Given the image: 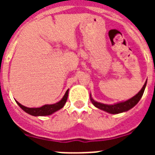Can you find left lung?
<instances>
[{
    "label": "left lung",
    "mask_w": 155,
    "mask_h": 155,
    "mask_svg": "<svg viewBox=\"0 0 155 155\" xmlns=\"http://www.w3.org/2000/svg\"><path fill=\"white\" fill-rule=\"evenodd\" d=\"M147 86V81L145 83V84L143 85L142 88L139 91V92L136 94L134 97H132L131 99L125 101L120 102V103H117L115 104H104L99 103V102L95 101L94 100L92 99L91 96H90V100L92 103L93 104V105L97 108L101 109V110L105 111L107 113H112V114H117V113H123V112H126V111L130 110V108H132L133 107H134L140 99L142 98V95L144 93L145 88Z\"/></svg>",
    "instance_id": "1"
}]
</instances>
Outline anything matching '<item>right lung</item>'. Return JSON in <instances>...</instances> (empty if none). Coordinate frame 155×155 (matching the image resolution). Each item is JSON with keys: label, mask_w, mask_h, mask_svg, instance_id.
<instances>
[{"label": "right lung", "mask_w": 155, "mask_h": 155, "mask_svg": "<svg viewBox=\"0 0 155 155\" xmlns=\"http://www.w3.org/2000/svg\"><path fill=\"white\" fill-rule=\"evenodd\" d=\"M68 91L69 89L67 90L65 95L63 96V97L62 98L61 101H59L58 102H57L56 104H45V105L40 107V108H27L25 106L21 104L19 102L16 101L18 103V104L20 106V108H21V109L25 111V113H29L30 115L32 116H48L51 115L52 113H54L56 111L59 110L60 108H62L64 106L65 103L67 102V100H68Z\"/></svg>", "instance_id": "1"}]
</instances>
